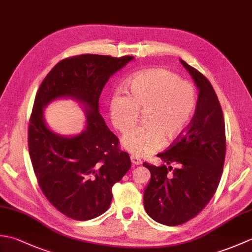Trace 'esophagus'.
<instances>
[{
  "mask_svg": "<svg viewBox=\"0 0 252 252\" xmlns=\"http://www.w3.org/2000/svg\"><path fill=\"white\" fill-rule=\"evenodd\" d=\"M131 161H132L133 164H136V165L142 164V160L138 157L134 156V155H132V156H131Z\"/></svg>",
  "mask_w": 252,
  "mask_h": 252,
  "instance_id": "esophagus-1",
  "label": "esophagus"
}]
</instances>
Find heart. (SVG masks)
I'll list each match as a JSON object with an SVG mask.
<instances>
[{
	"label": "heart",
	"mask_w": 252,
	"mask_h": 252,
	"mask_svg": "<svg viewBox=\"0 0 252 252\" xmlns=\"http://www.w3.org/2000/svg\"><path fill=\"white\" fill-rule=\"evenodd\" d=\"M131 95L117 91L111 98L110 117L118 130L126 133L145 112L146 126H137L123 137L127 152L147 156L162 148L165 137L179 138L189 129L197 107L194 85L165 69H149L130 81Z\"/></svg>",
	"instance_id": "b5f03b06"
}]
</instances>
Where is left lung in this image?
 <instances>
[{"label":"left lung","instance_id":"1","mask_svg":"<svg viewBox=\"0 0 252 252\" xmlns=\"http://www.w3.org/2000/svg\"><path fill=\"white\" fill-rule=\"evenodd\" d=\"M181 63L199 90L196 111L184 134L157 155L179 168L143 163L151 171L144 207L155 221L169 226L191 220L208 205L220 183L226 152L223 111L215 90L201 72Z\"/></svg>","mask_w":252,"mask_h":252}]
</instances>
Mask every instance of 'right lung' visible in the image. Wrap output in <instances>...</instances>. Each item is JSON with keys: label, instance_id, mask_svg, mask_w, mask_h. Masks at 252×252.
I'll use <instances>...</instances> for the list:
<instances>
[{"label": "right lung", "instance_id": "1", "mask_svg": "<svg viewBox=\"0 0 252 252\" xmlns=\"http://www.w3.org/2000/svg\"><path fill=\"white\" fill-rule=\"evenodd\" d=\"M132 56L83 54L65 58L47 73L37 90L28 127L32 167L40 189L58 211L77 221L94 219L109 208L112 186L131 168L98 111V99L109 78ZM72 97L87 106V129L65 138L46 126L43 108L52 100Z\"/></svg>", "mask_w": 252, "mask_h": 252}]
</instances>
